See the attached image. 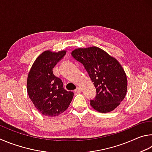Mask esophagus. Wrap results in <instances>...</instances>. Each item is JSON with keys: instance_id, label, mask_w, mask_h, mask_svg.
I'll use <instances>...</instances> for the list:
<instances>
[{"instance_id": "obj_1", "label": "esophagus", "mask_w": 152, "mask_h": 152, "mask_svg": "<svg viewBox=\"0 0 152 152\" xmlns=\"http://www.w3.org/2000/svg\"><path fill=\"white\" fill-rule=\"evenodd\" d=\"M81 88H79V87H77V88L75 90V93H79V92H81Z\"/></svg>"}]
</instances>
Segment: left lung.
Returning <instances> with one entry per match:
<instances>
[{
  "instance_id": "left-lung-1",
  "label": "left lung",
  "mask_w": 152,
  "mask_h": 152,
  "mask_svg": "<svg viewBox=\"0 0 152 152\" xmlns=\"http://www.w3.org/2000/svg\"><path fill=\"white\" fill-rule=\"evenodd\" d=\"M71 55L83 64L96 89V96L90 100L92 107L101 113L115 110L127 88L126 74L119 63L97 47L75 49Z\"/></svg>"
}]
</instances>
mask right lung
Segmentation results:
<instances>
[{
  "instance_id": "add662e5",
  "label": "right lung",
  "mask_w": 152,
  "mask_h": 152,
  "mask_svg": "<svg viewBox=\"0 0 152 152\" xmlns=\"http://www.w3.org/2000/svg\"><path fill=\"white\" fill-rule=\"evenodd\" d=\"M65 50H46L34 61L27 78V93L32 102L42 115L55 117L70 105L73 93L63 88V81L53 73L54 66L65 55Z\"/></svg>"
}]
</instances>
